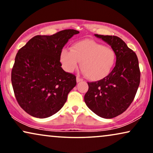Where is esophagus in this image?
Returning <instances> with one entry per match:
<instances>
[{"mask_svg":"<svg viewBox=\"0 0 153 153\" xmlns=\"http://www.w3.org/2000/svg\"><path fill=\"white\" fill-rule=\"evenodd\" d=\"M83 81V79H81V78H80V77H79V76L76 77V82L77 83L81 82V81Z\"/></svg>","mask_w":153,"mask_h":153,"instance_id":"1","label":"esophagus"}]
</instances>
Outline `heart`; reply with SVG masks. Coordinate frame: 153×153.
<instances>
[{
    "instance_id": "1",
    "label": "heart",
    "mask_w": 153,
    "mask_h": 153,
    "mask_svg": "<svg viewBox=\"0 0 153 153\" xmlns=\"http://www.w3.org/2000/svg\"><path fill=\"white\" fill-rule=\"evenodd\" d=\"M116 60V53L113 48L90 39L76 42L70 50L64 48L60 53V62L64 70L72 72L81 61L83 72L91 81L107 76Z\"/></svg>"
}]
</instances>
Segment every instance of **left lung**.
Instances as JSON below:
<instances>
[{
  "label": "left lung",
  "instance_id": "obj_1",
  "mask_svg": "<svg viewBox=\"0 0 153 153\" xmlns=\"http://www.w3.org/2000/svg\"><path fill=\"white\" fill-rule=\"evenodd\" d=\"M108 44L116 53V66L105 78L88 82L84 101L92 111L104 118H113L127 110L133 102L140 83L141 72L134 52L122 39L95 35Z\"/></svg>",
  "mask_w": 153,
  "mask_h": 153
}]
</instances>
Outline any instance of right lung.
<instances>
[{
    "label": "right lung",
    "instance_id": "add662e5",
    "mask_svg": "<svg viewBox=\"0 0 153 153\" xmlns=\"http://www.w3.org/2000/svg\"><path fill=\"white\" fill-rule=\"evenodd\" d=\"M78 30L36 35L18 51L11 80L19 106L30 116L45 118L57 113L76 85V76L61 68L60 53Z\"/></svg>",
    "mask_w": 153,
    "mask_h": 153
}]
</instances>
